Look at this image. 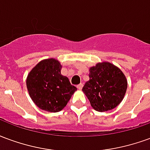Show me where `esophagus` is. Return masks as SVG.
<instances>
[{"label":"esophagus","instance_id":"1","mask_svg":"<svg viewBox=\"0 0 150 150\" xmlns=\"http://www.w3.org/2000/svg\"><path fill=\"white\" fill-rule=\"evenodd\" d=\"M77 88H78L79 90H81L82 88H83V84H82V83H80V84L77 85Z\"/></svg>","mask_w":150,"mask_h":150}]
</instances>
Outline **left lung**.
I'll return each mask as SVG.
<instances>
[{"mask_svg":"<svg viewBox=\"0 0 150 150\" xmlns=\"http://www.w3.org/2000/svg\"><path fill=\"white\" fill-rule=\"evenodd\" d=\"M89 80L82 91L98 112L112 110L118 106L126 93L128 83L121 70L108 62H98L89 69Z\"/></svg>","mask_w":150,"mask_h":150,"instance_id":"left-lung-1","label":"left lung"}]
</instances>
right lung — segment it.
I'll use <instances>...</instances> for the list:
<instances>
[{
    "instance_id": "right-lung-1",
    "label": "right lung",
    "mask_w": 150,
    "mask_h": 150,
    "mask_svg": "<svg viewBox=\"0 0 150 150\" xmlns=\"http://www.w3.org/2000/svg\"><path fill=\"white\" fill-rule=\"evenodd\" d=\"M62 65L55 59L40 61L28 74L26 87L34 104L42 110L58 112L67 104L77 88L61 75Z\"/></svg>"
}]
</instances>
